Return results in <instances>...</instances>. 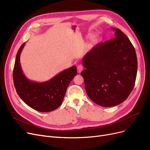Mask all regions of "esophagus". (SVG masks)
I'll use <instances>...</instances> for the list:
<instances>
[{"mask_svg": "<svg viewBox=\"0 0 150 150\" xmlns=\"http://www.w3.org/2000/svg\"><path fill=\"white\" fill-rule=\"evenodd\" d=\"M83 70V65L80 64V65H78V66H77V71H78V73H80Z\"/></svg>", "mask_w": 150, "mask_h": 150, "instance_id": "1", "label": "esophagus"}]
</instances>
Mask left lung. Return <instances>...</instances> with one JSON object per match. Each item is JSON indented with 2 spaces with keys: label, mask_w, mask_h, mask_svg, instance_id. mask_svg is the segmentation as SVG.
Here are the masks:
<instances>
[{
  "label": "left lung",
  "mask_w": 150,
  "mask_h": 150,
  "mask_svg": "<svg viewBox=\"0 0 150 150\" xmlns=\"http://www.w3.org/2000/svg\"><path fill=\"white\" fill-rule=\"evenodd\" d=\"M115 38L98 43L83 59L81 72L88 96L96 104L111 107L128 97L134 86L137 59L134 47L119 28Z\"/></svg>",
  "instance_id": "left-lung-1"
}]
</instances>
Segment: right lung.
I'll return each mask as SVG.
<instances>
[{
    "mask_svg": "<svg viewBox=\"0 0 150 150\" xmlns=\"http://www.w3.org/2000/svg\"><path fill=\"white\" fill-rule=\"evenodd\" d=\"M25 44L19 48L13 69L14 87L19 97L28 106L39 112H50L61 106L69 83L77 75L75 66L65 69L45 82L29 80L23 74L20 55Z\"/></svg>",
    "mask_w": 150,
    "mask_h": 150,
    "instance_id": "right-lung-1",
    "label": "right lung"
}]
</instances>
